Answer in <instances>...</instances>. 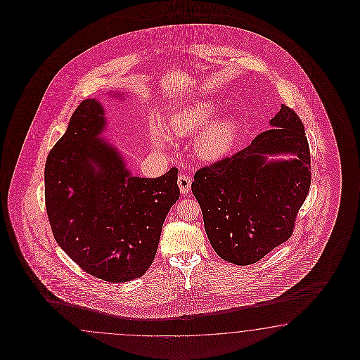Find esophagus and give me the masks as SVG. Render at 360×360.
Instances as JSON below:
<instances>
[{
    "instance_id": "34e87169",
    "label": "esophagus",
    "mask_w": 360,
    "mask_h": 360,
    "mask_svg": "<svg viewBox=\"0 0 360 360\" xmlns=\"http://www.w3.org/2000/svg\"><path fill=\"white\" fill-rule=\"evenodd\" d=\"M178 186H179V190L182 194H187L191 188V179L186 175H179L178 178Z\"/></svg>"
}]
</instances>
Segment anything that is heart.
I'll return each mask as SVG.
<instances>
[{
	"instance_id": "heart-1",
	"label": "heart",
	"mask_w": 360,
	"mask_h": 360,
	"mask_svg": "<svg viewBox=\"0 0 360 360\" xmlns=\"http://www.w3.org/2000/svg\"><path fill=\"white\" fill-rule=\"evenodd\" d=\"M217 107L210 103L198 100L190 103L182 108L176 109L170 117L172 131L176 136H191L205 128L215 116ZM239 131V124L233 117H223L211 122L205 131L200 133L195 142V150L203 160H219L226 155L236 141ZM155 141H162L164 133L154 131Z\"/></svg>"
}]
</instances>
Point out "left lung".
I'll return each instance as SVG.
<instances>
[{"label": "left lung", "instance_id": "8db88e82", "mask_svg": "<svg viewBox=\"0 0 360 360\" xmlns=\"http://www.w3.org/2000/svg\"><path fill=\"white\" fill-rule=\"evenodd\" d=\"M262 131L231 157L200 167L191 184L212 248L226 262L250 265L289 239L309 194L310 149L305 127L283 104ZM292 153L273 162L269 155Z\"/></svg>", "mask_w": 360, "mask_h": 360}]
</instances>
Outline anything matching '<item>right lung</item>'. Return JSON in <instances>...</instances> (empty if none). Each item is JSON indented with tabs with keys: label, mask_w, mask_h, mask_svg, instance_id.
I'll return each mask as SVG.
<instances>
[{
	"label": "right lung",
	"mask_w": 360,
	"mask_h": 360,
	"mask_svg": "<svg viewBox=\"0 0 360 360\" xmlns=\"http://www.w3.org/2000/svg\"><path fill=\"white\" fill-rule=\"evenodd\" d=\"M104 109L83 100L49 153L44 200L56 243L88 274L108 283L141 277L157 253L165 218L179 198L178 169L133 176L98 136Z\"/></svg>",
	"instance_id": "right-lung-1"
}]
</instances>
